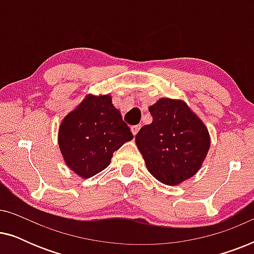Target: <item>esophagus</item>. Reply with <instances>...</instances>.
Listing matches in <instances>:
<instances>
[{
  "label": "esophagus",
  "mask_w": 254,
  "mask_h": 254,
  "mask_svg": "<svg viewBox=\"0 0 254 254\" xmlns=\"http://www.w3.org/2000/svg\"><path fill=\"white\" fill-rule=\"evenodd\" d=\"M140 128H141V125H136V126H131V127H130L131 133H133L134 136L138 133V130H140Z\"/></svg>",
  "instance_id": "34e87169"
}]
</instances>
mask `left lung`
I'll use <instances>...</instances> for the list:
<instances>
[{"label": "left lung", "instance_id": "1", "mask_svg": "<svg viewBox=\"0 0 254 254\" xmlns=\"http://www.w3.org/2000/svg\"><path fill=\"white\" fill-rule=\"evenodd\" d=\"M149 112L152 123L135 137L138 150L158 182L179 185L200 170L210 147L209 133L183 100L161 98Z\"/></svg>", "mask_w": 254, "mask_h": 254}]
</instances>
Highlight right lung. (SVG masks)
<instances>
[{
	"label": "right lung",
	"instance_id": "right-lung-1",
	"mask_svg": "<svg viewBox=\"0 0 254 254\" xmlns=\"http://www.w3.org/2000/svg\"><path fill=\"white\" fill-rule=\"evenodd\" d=\"M133 138L110 95H88L59 128V147L69 169L90 178L109 166L113 152Z\"/></svg>",
	"mask_w": 254,
	"mask_h": 254
}]
</instances>
